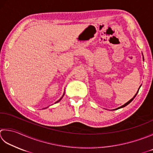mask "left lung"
I'll return each mask as SVG.
<instances>
[{
	"mask_svg": "<svg viewBox=\"0 0 153 153\" xmlns=\"http://www.w3.org/2000/svg\"><path fill=\"white\" fill-rule=\"evenodd\" d=\"M142 55H143V53H142ZM143 60H144V57H143ZM140 86H141V85H140ZM140 86L139 87V89H138V91H137V94H135V95H134V97L132 98V99H131V100H130L129 101H127V102L126 103H125L124 105H123L122 106H121V107H118V108H117V109H113V110H116V109H120V108H122V107H125V106H127V105H128V104H129L131 102V101H132L133 100H134V97H136V95H137V94H138V92H139V89H140Z\"/></svg>",
	"mask_w": 153,
	"mask_h": 153,
	"instance_id": "8db88e82",
	"label": "left lung"
}]
</instances>
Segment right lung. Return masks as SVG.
I'll return each mask as SVG.
<instances>
[{
	"label": "right lung",
	"mask_w": 153,
	"mask_h": 153,
	"mask_svg": "<svg viewBox=\"0 0 153 153\" xmlns=\"http://www.w3.org/2000/svg\"><path fill=\"white\" fill-rule=\"evenodd\" d=\"M64 94H65V91H64V94H63V95H62V97L60 98V99H59V100H58V101H56V102H55V103H58V102H59V101H60L61 100H62V97H63V96H64ZM48 107H46V108H44V109H46V108H48Z\"/></svg>",
	"instance_id": "obj_1"
}]
</instances>
